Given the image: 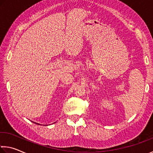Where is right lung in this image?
Listing matches in <instances>:
<instances>
[{
  "label": "right lung",
  "mask_w": 153,
  "mask_h": 153,
  "mask_svg": "<svg viewBox=\"0 0 153 153\" xmlns=\"http://www.w3.org/2000/svg\"><path fill=\"white\" fill-rule=\"evenodd\" d=\"M37 124H38V123H37ZM38 125H39V124H38Z\"/></svg>",
  "instance_id": "obj_1"
}]
</instances>
